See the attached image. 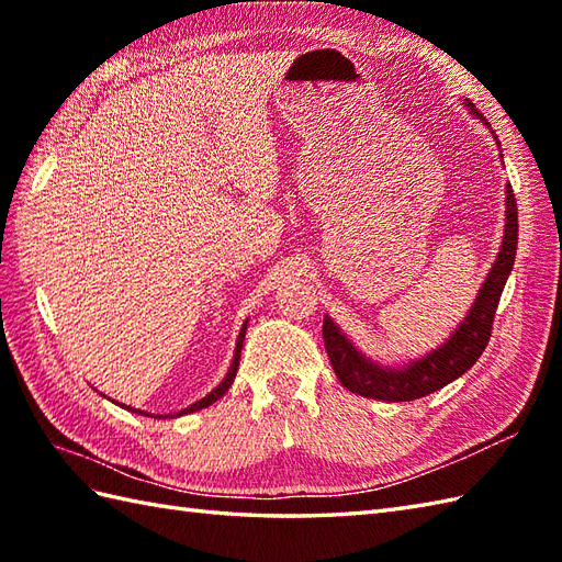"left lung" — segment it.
<instances>
[{
    "label": "left lung",
    "mask_w": 562,
    "mask_h": 562,
    "mask_svg": "<svg viewBox=\"0 0 562 562\" xmlns=\"http://www.w3.org/2000/svg\"><path fill=\"white\" fill-rule=\"evenodd\" d=\"M517 236V198L512 186H507V224L503 248H499L495 266L491 274H487V280L483 282L479 300H475L473 308L459 326V330L453 333L439 350L429 352L420 362H413L411 367L381 369L374 362L364 360V357L352 348L350 340L338 330V326L333 324L330 318H324V345L340 384L357 393V396L396 403L423 398L427 393L451 384V381L459 379L463 372H469L475 360L483 355L487 340H491L499 296H503L509 270L515 266Z\"/></svg>",
    "instance_id": "obj_1"
}]
</instances>
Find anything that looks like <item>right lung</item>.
I'll return each instance as SVG.
<instances>
[{
    "instance_id": "add662e5",
    "label": "right lung",
    "mask_w": 562,
    "mask_h": 562,
    "mask_svg": "<svg viewBox=\"0 0 562 562\" xmlns=\"http://www.w3.org/2000/svg\"><path fill=\"white\" fill-rule=\"evenodd\" d=\"M244 336H246V326L241 328V333H238V340H236V355H234V362H232V367H229V374H226V379L222 381V384L214 389L212 393H207L205 398H200L198 403H193L190 405V408H186V411H181V413H176V415H186V413H193V411H202V408H207V405H212L214 401L217 398H222L226 391H229V386L234 384V379H236V369H238V360H241V345H244ZM127 411H133V408H127ZM135 413H139V411H135Z\"/></svg>"
}]
</instances>
